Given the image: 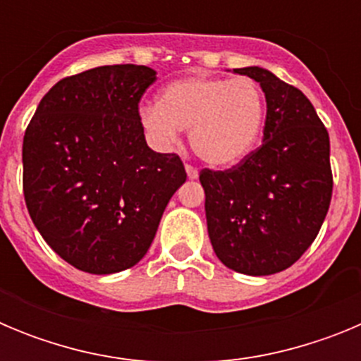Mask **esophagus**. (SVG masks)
Segmentation results:
<instances>
[{
	"instance_id": "34e87169",
	"label": "esophagus",
	"mask_w": 361,
	"mask_h": 361,
	"mask_svg": "<svg viewBox=\"0 0 361 361\" xmlns=\"http://www.w3.org/2000/svg\"><path fill=\"white\" fill-rule=\"evenodd\" d=\"M186 173H188V178H191V180H195V178H199V170H197L195 166L186 164Z\"/></svg>"
}]
</instances>
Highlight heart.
I'll return each mask as SVG.
<instances>
[{"label": "heart", "mask_w": 361, "mask_h": 361, "mask_svg": "<svg viewBox=\"0 0 361 361\" xmlns=\"http://www.w3.org/2000/svg\"><path fill=\"white\" fill-rule=\"evenodd\" d=\"M266 121V97L251 79L188 75L166 85L159 103L139 108L149 141L170 149L190 128L193 152L212 166H231L255 148Z\"/></svg>", "instance_id": "obj_1"}]
</instances>
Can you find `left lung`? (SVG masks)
<instances>
[{
    "label": "left lung",
    "mask_w": 361,
    "mask_h": 361,
    "mask_svg": "<svg viewBox=\"0 0 361 361\" xmlns=\"http://www.w3.org/2000/svg\"><path fill=\"white\" fill-rule=\"evenodd\" d=\"M260 82L267 114L264 142L237 166L202 170L213 251L229 269L266 276L307 251L333 195L329 133L298 88L260 66L235 68Z\"/></svg>",
    "instance_id": "1"
}]
</instances>
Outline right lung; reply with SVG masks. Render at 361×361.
<instances>
[{"label": "right lung", "instance_id": "1", "mask_svg": "<svg viewBox=\"0 0 361 361\" xmlns=\"http://www.w3.org/2000/svg\"><path fill=\"white\" fill-rule=\"evenodd\" d=\"M155 73L110 65L61 79L25 132L23 193L32 222L85 273L135 266L186 183L178 155L153 152L139 123V101Z\"/></svg>", "mask_w": 361, "mask_h": 361}]
</instances>
